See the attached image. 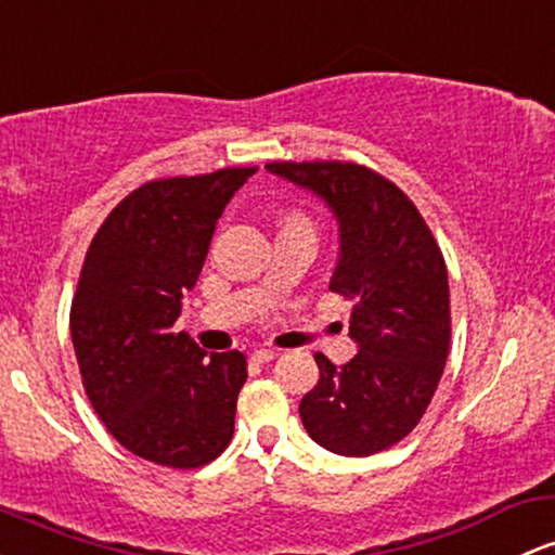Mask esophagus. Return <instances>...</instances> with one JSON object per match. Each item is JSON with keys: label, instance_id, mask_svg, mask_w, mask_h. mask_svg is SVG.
I'll return each mask as SVG.
<instances>
[{"label": "esophagus", "instance_id": "esophagus-1", "mask_svg": "<svg viewBox=\"0 0 555 555\" xmlns=\"http://www.w3.org/2000/svg\"><path fill=\"white\" fill-rule=\"evenodd\" d=\"M253 358L255 363H268V361H273V358H276V350H273V347H255L253 350Z\"/></svg>", "mask_w": 555, "mask_h": 555}]
</instances>
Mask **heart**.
Instances as JSON below:
<instances>
[{"mask_svg": "<svg viewBox=\"0 0 555 555\" xmlns=\"http://www.w3.org/2000/svg\"><path fill=\"white\" fill-rule=\"evenodd\" d=\"M282 229H310V221H308L306 212L292 210V212H287V216H284Z\"/></svg>", "mask_w": 555, "mask_h": 555, "instance_id": "1", "label": "heart"}]
</instances>
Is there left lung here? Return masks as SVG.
<instances>
[{
	"label": "left lung",
	"instance_id": "8db88e82",
	"mask_svg": "<svg viewBox=\"0 0 555 555\" xmlns=\"http://www.w3.org/2000/svg\"><path fill=\"white\" fill-rule=\"evenodd\" d=\"M306 186L339 221V260L328 289L352 300L358 356L334 366L315 352L319 385L300 418L321 448L374 455L411 435L431 403L450 350L448 268L408 194L358 163H268Z\"/></svg>",
	"mask_w": 555,
	"mask_h": 555
}]
</instances>
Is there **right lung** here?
<instances>
[{
    "label": "right lung",
    "instance_id": "obj_1",
    "mask_svg": "<svg viewBox=\"0 0 555 555\" xmlns=\"http://www.w3.org/2000/svg\"><path fill=\"white\" fill-rule=\"evenodd\" d=\"M255 170L147 181L109 210L83 258L70 306L83 389L109 435L157 466L210 464L234 435L247 358L208 356L173 326L218 218Z\"/></svg>",
    "mask_w": 555,
    "mask_h": 555
}]
</instances>
